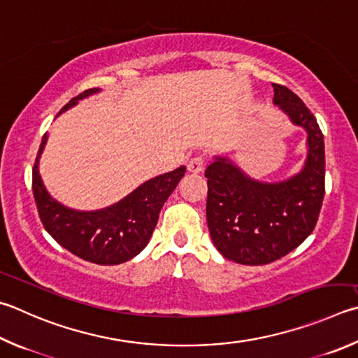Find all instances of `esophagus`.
I'll use <instances>...</instances> for the list:
<instances>
[{
    "label": "esophagus",
    "mask_w": 358,
    "mask_h": 358,
    "mask_svg": "<svg viewBox=\"0 0 358 358\" xmlns=\"http://www.w3.org/2000/svg\"><path fill=\"white\" fill-rule=\"evenodd\" d=\"M203 169H205V159L201 157H196L187 162V172L189 173L197 175L200 172H203Z\"/></svg>",
    "instance_id": "34e87169"
}]
</instances>
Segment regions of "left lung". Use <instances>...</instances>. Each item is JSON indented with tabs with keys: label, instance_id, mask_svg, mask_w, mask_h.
<instances>
[{
	"label": "left lung",
	"instance_id": "left-lung-1",
	"mask_svg": "<svg viewBox=\"0 0 358 358\" xmlns=\"http://www.w3.org/2000/svg\"><path fill=\"white\" fill-rule=\"evenodd\" d=\"M274 105L307 133V158L297 173L280 181L252 178L229 157L214 155L206 167V222L216 249L249 266L275 262L313 231L326 187L324 136L310 109L280 84Z\"/></svg>",
	"mask_w": 358,
	"mask_h": 358
}]
</instances>
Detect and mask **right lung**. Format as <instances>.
<instances>
[{
  "label": "right lung",
  "mask_w": 358,
  "mask_h": 358,
  "mask_svg": "<svg viewBox=\"0 0 358 358\" xmlns=\"http://www.w3.org/2000/svg\"><path fill=\"white\" fill-rule=\"evenodd\" d=\"M99 92L100 89L84 90L57 115ZM47 141L48 134L45 133L32 169V192L45 230L64 249L95 264H120L141 253L150 241L162 205L183 178L186 167L181 166L144 181L127 197L101 210H73L51 197L38 172V161Z\"/></svg>",
  "instance_id": "1"
}]
</instances>
